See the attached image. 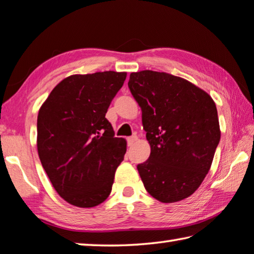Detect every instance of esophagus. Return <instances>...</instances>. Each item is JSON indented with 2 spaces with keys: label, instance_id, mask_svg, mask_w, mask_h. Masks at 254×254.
<instances>
[{
  "label": "esophagus",
  "instance_id": "34e87169",
  "mask_svg": "<svg viewBox=\"0 0 254 254\" xmlns=\"http://www.w3.org/2000/svg\"><path fill=\"white\" fill-rule=\"evenodd\" d=\"M136 140H138V136H136V135L128 136V138L127 139V146H128V147L133 146V144H134V142L136 141Z\"/></svg>",
  "mask_w": 254,
  "mask_h": 254
}]
</instances>
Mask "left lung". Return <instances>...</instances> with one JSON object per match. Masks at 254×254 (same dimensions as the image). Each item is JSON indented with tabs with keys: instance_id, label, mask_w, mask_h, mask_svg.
<instances>
[{
	"instance_id": "8db88e82",
	"label": "left lung",
	"mask_w": 254,
	"mask_h": 254,
	"mask_svg": "<svg viewBox=\"0 0 254 254\" xmlns=\"http://www.w3.org/2000/svg\"><path fill=\"white\" fill-rule=\"evenodd\" d=\"M142 111L151 151L136 168L149 194L160 202L195 192L210 170L220 140L216 104L188 80L144 70L127 83Z\"/></svg>"
}]
</instances>
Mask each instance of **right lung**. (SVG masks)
I'll return each instance as SVG.
<instances>
[{"instance_id": "1", "label": "right lung", "mask_w": 254, "mask_h": 254, "mask_svg": "<svg viewBox=\"0 0 254 254\" xmlns=\"http://www.w3.org/2000/svg\"><path fill=\"white\" fill-rule=\"evenodd\" d=\"M127 72H96L63 79L37 118V150L56 192L66 202L91 208L110 195L127 141L105 118Z\"/></svg>"}]
</instances>
